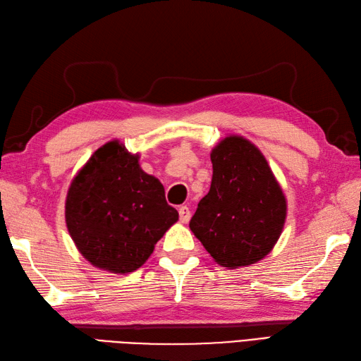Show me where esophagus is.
<instances>
[{"instance_id":"esophagus-1","label":"esophagus","mask_w":361,"mask_h":361,"mask_svg":"<svg viewBox=\"0 0 361 361\" xmlns=\"http://www.w3.org/2000/svg\"><path fill=\"white\" fill-rule=\"evenodd\" d=\"M179 219L182 223H188L191 219V211L188 207H180L179 208Z\"/></svg>"}]
</instances>
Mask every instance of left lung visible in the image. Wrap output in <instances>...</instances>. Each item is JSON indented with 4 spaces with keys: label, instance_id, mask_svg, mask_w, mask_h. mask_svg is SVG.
Wrapping results in <instances>:
<instances>
[{
    "label": "left lung",
    "instance_id": "1",
    "mask_svg": "<svg viewBox=\"0 0 361 361\" xmlns=\"http://www.w3.org/2000/svg\"><path fill=\"white\" fill-rule=\"evenodd\" d=\"M211 162V188L190 229L220 266L253 264L274 249L284 228V194L262 153L241 136L223 140Z\"/></svg>",
    "mask_w": 361,
    "mask_h": 361
}]
</instances>
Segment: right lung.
<instances>
[{"label": "right lung", "instance_id": "1", "mask_svg": "<svg viewBox=\"0 0 361 361\" xmlns=\"http://www.w3.org/2000/svg\"><path fill=\"white\" fill-rule=\"evenodd\" d=\"M65 219L92 266L129 274L147 261L179 214L165 200L162 183L141 170L138 154L111 141L73 179Z\"/></svg>", "mask_w": 361, "mask_h": 361}]
</instances>
